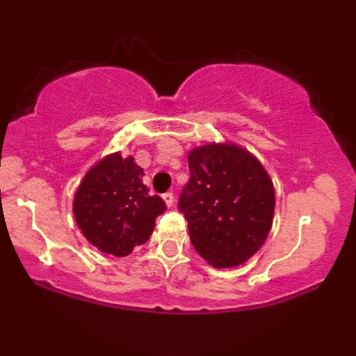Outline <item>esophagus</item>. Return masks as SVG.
<instances>
[{
  "instance_id": "34e87169",
  "label": "esophagus",
  "mask_w": 356,
  "mask_h": 356,
  "mask_svg": "<svg viewBox=\"0 0 356 356\" xmlns=\"http://www.w3.org/2000/svg\"><path fill=\"white\" fill-rule=\"evenodd\" d=\"M162 199H164V202L169 207L174 204V194H172V192H165V194H162Z\"/></svg>"
}]
</instances>
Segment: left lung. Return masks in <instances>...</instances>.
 I'll return each instance as SVG.
<instances>
[{
    "label": "left lung",
    "instance_id": "1",
    "mask_svg": "<svg viewBox=\"0 0 356 356\" xmlns=\"http://www.w3.org/2000/svg\"><path fill=\"white\" fill-rule=\"evenodd\" d=\"M191 179L179 197L192 246L214 268L246 263L266 241L275 187L248 150L209 144L189 154Z\"/></svg>",
    "mask_w": 356,
    "mask_h": 356
}]
</instances>
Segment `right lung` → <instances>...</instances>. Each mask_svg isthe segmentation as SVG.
I'll return each mask as SVG.
<instances>
[{"mask_svg":"<svg viewBox=\"0 0 356 356\" xmlns=\"http://www.w3.org/2000/svg\"><path fill=\"white\" fill-rule=\"evenodd\" d=\"M144 170L134 157L112 154L88 170L73 201L83 236L105 254L127 256L147 243L155 219L165 211L159 195H149Z\"/></svg>","mask_w":356,"mask_h":356,"instance_id":"1","label":"right lung"}]
</instances>
